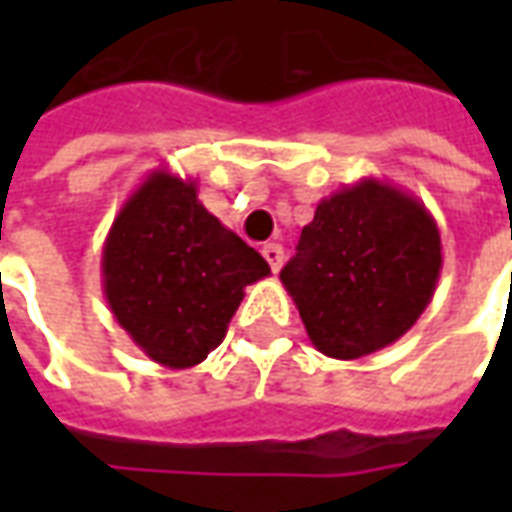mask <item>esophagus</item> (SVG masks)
I'll return each mask as SVG.
<instances>
[{
	"instance_id": "esophagus-1",
	"label": "esophagus",
	"mask_w": 512,
	"mask_h": 512,
	"mask_svg": "<svg viewBox=\"0 0 512 512\" xmlns=\"http://www.w3.org/2000/svg\"><path fill=\"white\" fill-rule=\"evenodd\" d=\"M263 257L268 260V266H271V271H279V266H282V257H285V252H282V246L279 244H266L263 246Z\"/></svg>"
}]
</instances>
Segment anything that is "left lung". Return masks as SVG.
I'll return each mask as SVG.
<instances>
[{"label":"left lung","instance_id":"1","mask_svg":"<svg viewBox=\"0 0 512 512\" xmlns=\"http://www.w3.org/2000/svg\"><path fill=\"white\" fill-rule=\"evenodd\" d=\"M439 274L441 235L428 208L365 178L318 202L279 279L321 354L362 359L417 323Z\"/></svg>","mask_w":512,"mask_h":512}]
</instances>
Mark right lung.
<instances>
[{"instance_id": "1", "label": "right lung", "mask_w": 512, "mask_h": 512, "mask_svg": "<svg viewBox=\"0 0 512 512\" xmlns=\"http://www.w3.org/2000/svg\"><path fill=\"white\" fill-rule=\"evenodd\" d=\"M104 296L153 362L200 365L222 343L244 288L271 274L255 249L197 200V183L156 169L104 241Z\"/></svg>"}]
</instances>
